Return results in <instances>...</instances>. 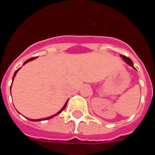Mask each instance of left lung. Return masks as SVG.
<instances>
[{
    "instance_id": "obj_1",
    "label": "left lung",
    "mask_w": 155,
    "mask_h": 155,
    "mask_svg": "<svg viewBox=\"0 0 155 155\" xmlns=\"http://www.w3.org/2000/svg\"><path fill=\"white\" fill-rule=\"evenodd\" d=\"M120 57H121L122 58H123V60H124V61H125V62L127 63V64H128V65H130V67H132V68H134V69L136 70V68H134V64H133L132 61H131L130 59L129 58V57H125V56H124V55H120Z\"/></svg>"
}]
</instances>
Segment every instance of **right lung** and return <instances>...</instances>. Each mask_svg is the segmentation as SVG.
I'll use <instances>...</instances> for the list:
<instances>
[{
	"label": "right lung",
	"mask_w": 155,
	"mask_h": 155,
	"mask_svg": "<svg viewBox=\"0 0 155 155\" xmlns=\"http://www.w3.org/2000/svg\"><path fill=\"white\" fill-rule=\"evenodd\" d=\"M35 57H31V58L28 59V60H27V61H25V62L24 63V64H23V65H25V64H26V63L29 62V61H33V60H35ZM20 68H18V69L17 71H16L15 72V74H14V75H13V78H12V82H13V81H14V78H15V75H16V74H17V72H18V71L19 70H20ZM11 88H12V85H11ZM11 94H12V93H11ZM68 101H67V102H66V103L64 104V106H63V108H62V109H61V110L59 111L58 113H56V114L53 115V116H49V117H46V118L38 119V120H31V119H28V120H31V121H35V122H37V121H42V120H50V119H52V118H53V117H54V116H57V115L60 114V113H61V112H62V111L64 110V109H65V108H66V105H67V103H68ZM27 119H28V118H27Z\"/></svg>",
	"instance_id": "1"
}]
</instances>
